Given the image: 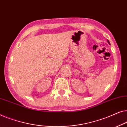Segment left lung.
Wrapping results in <instances>:
<instances>
[{
	"label": "left lung",
	"mask_w": 127,
	"mask_h": 127,
	"mask_svg": "<svg viewBox=\"0 0 127 127\" xmlns=\"http://www.w3.org/2000/svg\"><path fill=\"white\" fill-rule=\"evenodd\" d=\"M108 43H109V44H110V42H109V40H108Z\"/></svg>",
	"instance_id": "left-lung-1"
}]
</instances>
